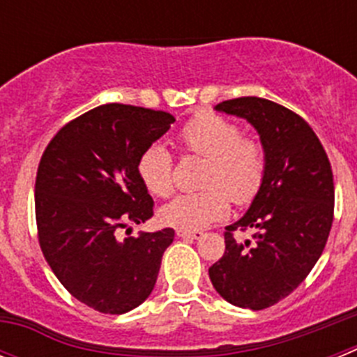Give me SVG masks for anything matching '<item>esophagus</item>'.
<instances>
[{
    "mask_svg": "<svg viewBox=\"0 0 357 357\" xmlns=\"http://www.w3.org/2000/svg\"><path fill=\"white\" fill-rule=\"evenodd\" d=\"M176 236L178 238H188V239H198L204 236L202 230H185V229H178L176 230Z\"/></svg>",
    "mask_w": 357,
    "mask_h": 357,
    "instance_id": "esophagus-1",
    "label": "esophagus"
}]
</instances>
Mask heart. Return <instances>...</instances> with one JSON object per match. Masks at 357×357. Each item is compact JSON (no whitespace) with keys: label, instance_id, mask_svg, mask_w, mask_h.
<instances>
[{"label":"heart","instance_id":"b5f03b06","mask_svg":"<svg viewBox=\"0 0 357 357\" xmlns=\"http://www.w3.org/2000/svg\"><path fill=\"white\" fill-rule=\"evenodd\" d=\"M182 146L191 155L207 159L198 193H182L159 211L168 227L197 230L229 213V198L247 206L257 197L266 175V151L259 141L245 137L234 121L214 112H202L181 130ZM144 188L155 197H168L175 185V160L162 144H150L137 160Z\"/></svg>","mask_w":357,"mask_h":357}]
</instances>
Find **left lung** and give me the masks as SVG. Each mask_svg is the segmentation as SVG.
Returning <instances> with one entry per match:
<instances>
[{
    "label": "left lung",
    "mask_w": 357,
    "mask_h": 357,
    "mask_svg": "<svg viewBox=\"0 0 357 357\" xmlns=\"http://www.w3.org/2000/svg\"><path fill=\"white\" fill-rule=\"evenodd\" d=\"M245 118L266 151V175L238 222L225 227V254L209 268L214 289L230 304L259 311L304 282L326 248L334 216L329 157L307 121L264 98L243 96L214 107ZM252 228V242L234 230Z\"/></svg>",
    "instance_id": "1"
}]
</instances>
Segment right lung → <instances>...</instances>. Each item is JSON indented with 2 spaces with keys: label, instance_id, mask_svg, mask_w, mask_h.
<instances>
[{
  "label": "right lung",
  "instance_id": "add662e5",
  "mask_svg": "<svg viewBox=\"0 0 357 357\" xmlns=\"http://www.w3.org/2000/svg\"><path fill=\"white\" fill-rule=\"evenodd\" d=\"M175 121L169 112L107 103L56 132L40 157L36 220L40 250L62 286L100 313L143 304L175 230L118 239L153 216L137 160Z\"/></svg>",
  "mask_w": 357,
  "mask_h": 357
}]
</instances>
